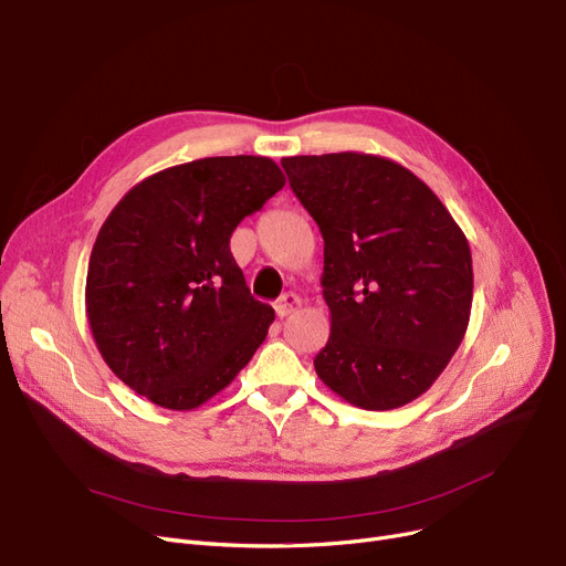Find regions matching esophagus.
<instances>
[{"mask_svg": "<svg viewBox=\"0 0 566 566\" xmlns=\"http://www.w3.org/2000/svg\"><path fill=\"white\" fill-rule=\"evenodd\" d=\"M302 306V300L297 297V294H292V292H287V294H283V297L274 304V311H276V315L283 319V317H287L290 313H294Z\"/></svg>", "mask_w": 566, "mask_h": 566, "instance_id": "esophagus-1", "label": "esophagus"}]
</instances>
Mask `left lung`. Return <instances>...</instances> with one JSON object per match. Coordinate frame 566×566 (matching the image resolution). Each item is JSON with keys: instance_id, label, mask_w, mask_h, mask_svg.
Wrapping results in <instances>:
<instances>
[{"instance_id": "8db88e82", "label": "left lung", "mask_w": 566, "mask_h": 566, "mask_svg": "<svg viewBox=\"0 0 566 566\" xmlns=\"http://www.w3.org/2000/svg\"><path fill=\"white\" fill-rule=\"evenodd\" d=\"M325 239L322 297L332 334L315 373L361 410H394L430 389L472 311V253L449 209L408 168L340 151L281 160Z\"/></svg>"}]
</instances>
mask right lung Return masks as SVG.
Instances as JSON below:
<instances>
[{
  "mask_svg": "<svg viewBox=\"0 0 566 566\" xmlns=\"http://www.w3.org/2000/svg\"><path fill=\"white\" fill-rule=\"evenodd\" d=\"M285 186L266 156H211L160 170L117 202L87 266L85 308L103 361L168 410L223 391L266 338L230 237Z\"/></svg>",
  "mask_w": 566,
  "mask_h": 566,
  "instance_id": "obj_1",
  "label": "right lung"
}]
</instances>
